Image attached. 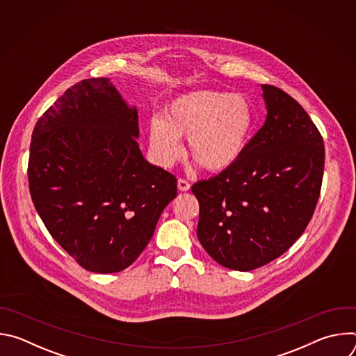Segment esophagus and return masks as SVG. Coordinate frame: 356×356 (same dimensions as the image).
Returning a JSON list of instances; mask_svg holds the SVG:
<instances>
[{"mask_svg":"<svg viewBox=\"0 0 356 356\" xmlns=\"http://www.w3.org/2000/svg\"><path fill=\"white\" fill-rule=\"evenodd\" d=\"M177 188L180 191H187V190H190V183L187 180H184V179H179L177 180Z\"/></svg>","mask_w":356,"mask_h":356,"instance_id":"obj_1","label":"esophagus"}]
</instances>
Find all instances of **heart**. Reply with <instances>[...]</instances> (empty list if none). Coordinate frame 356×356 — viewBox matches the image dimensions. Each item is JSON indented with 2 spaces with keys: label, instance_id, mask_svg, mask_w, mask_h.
Wrapping results in <instances>:
<instances>
[{
  "label": "heart",
  "instance_id": "heart-1",
  "mask_svg": "<svg viewBox=\"0 0 356 356\" xmlns=\"http://www.w3.org/2000/svg\"><path fill=\"white\" fill-rule=\"evenodd\" d=\"M255 121L243 94L194 90L172 99L163 117L150 120L149 146L156 162L170 168L184 154L181 138H188L191 158L207 172L220 173L241 159Z\"/></svg>",
  "mask_w": 356,
  "mask_h": 356
}]
</instances>
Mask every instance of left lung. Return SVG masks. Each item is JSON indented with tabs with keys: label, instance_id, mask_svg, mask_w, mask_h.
Returning a JSON list of instances; mask_svg holds the SVG:
<instances>
[{
	"label": "left lung",
	"instance_id": "1",
	"mask_svg": "<svg viewBox=\"0 0 356 356\" xmlns=\"http://www.w3.org/2000/svg\"><path fill=\"white\" fill-rule=\"evenodd\" d=\"M264 127L228 170L193 184L197 236L224 268L248 272L279 258L310 222L324 173V142L294 98L262 86Z\"/></svg>",
	"mask_w": 356,
	"mask_h": 356
}]
</instances>
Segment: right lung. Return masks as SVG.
I'll return each mask as SVG.
<instances>
[{"label": "right lung", "mask_w": 356, "mask_h": 356, "mask_svg": "<svg viewBox=\"0 0 356 356\" xmlns=\"http://www.w3.org/2000/svg\"><path fill=\"white\" fill-rule=\"evenodd\" d=\"M138 110L110 79L67 88L36 122L28 165L33 206L84 269L132 265L177 195L176 177L139 149Z\"/></svg>", "instance_id": "add662e5"}]
</instances>
